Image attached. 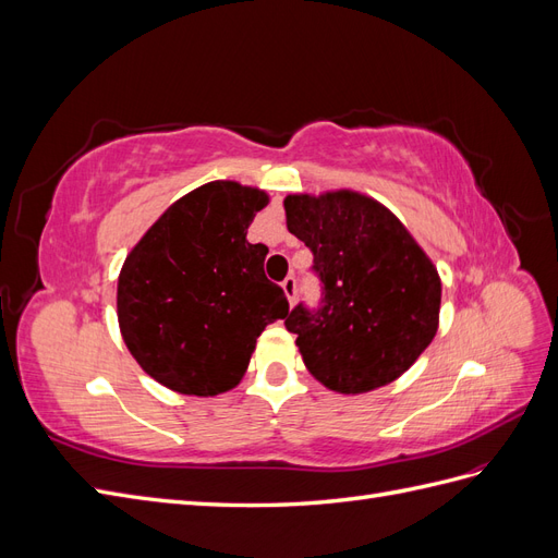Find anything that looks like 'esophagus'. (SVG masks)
I'll list each match as a JSON object with an SVG mask.
<instances>
[{"mask_svg": "<svg viewBox=\"0 0 558 558\" xmlns=\"http://www.w3.org/2000/svg\"><path fill=\"white\" fill-rule=\"evenodd\" d=\"M281 289H283L286 298H289V302L293 305L295 298H298V283H295V277H293V275L286 277V279L281 281Z\"/></svg>", "mask_w": 558, "mask_h": 558, "instance_id": "34e87169", "label": "esophagus"}]
</instances>
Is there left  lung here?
Masks as SVG:
<instances>
[{
  "mask_svg": "<svg viewBox=\"0 0 558 558\" xmlns=\"http://www.w3.org/2000/svg\"><path fill=\"white\" fill-rule=\"evenodd\" d=\"M283 209L320 281L318 305L300 302L283 320L302 361L337 393L391 384L437 332V269L398 218L365 195H289Z\"/></svg>",
  "mask_w": 558,
  "mask_h": 558,
  "instance_id": "1",
  "label": "left lung"
}]
</instances>
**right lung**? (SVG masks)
<instances>
[{
	"mask_svg": "<svg viewBox=\"0 0 558 558\" xmlns=\"http://www.w3.org/2000/svg\"><path fill=\"white\" fill-rule=\"evenodd\" d=\"M267 195L211 181L183 195L130 251L118 277V326L146 375L185 396L238 386L267 324L289 314L246 230Z\"/></svg>",
	"mask_w": 558,
	"mask_h": 558,
	"instance_id": "obj_1",
	"label": "right lung"
}]
</instances>
